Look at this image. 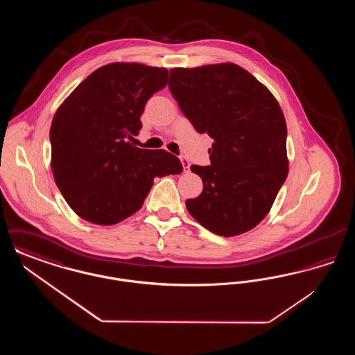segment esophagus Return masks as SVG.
<instances>
[{"mask_svg":"<svg viewBox=\"0 0 355 355\" xmlns=\"http://www.w3.org/2000/svg\"><path fill=\"white\" fill-rule=\"evenodd\" d=\"M181 162H182V166H184V171L187 173V171H190V162L186 159V158H181Z\"/></svg>","mask_w":355,"mask_h":355,"instance_id":"esophagus-1","label":"esophagus"}]
</instances>
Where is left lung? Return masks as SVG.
Wrapping results in <instances>:
<instances>
[{
  "label": "left lung",
  "instance_id": "obj_1",
  "mask_svg": "<svg viewBox=\"0 0 355 355\" xmlns=\"http://www.w3.org/2000/svg\"><path fill=\"white\" fill-rule=\"evenodd\" d=\"M169 89L198 133L214 139L210 165L190 169L202 193L186 201L214 234L239 236L270 211L286 180V121L266 86L236 64L170 70Z\"/></svg>",
  "mask_w": 355,
  "mask_h": 355
}]
</instances>
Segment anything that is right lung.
<instances>
[{
  "label": "right lung",
  "instance_id": "obj_1",
  "mask_svg": "<svg viewBox=\"0 0 355 355\" xmlns=\"http://www.w3.org/2000/svg\"><path fill=\"white\" fill-rule=\"evenodd\" d=\"M168 70L114 62L93 71L54 114L51 170L71 210L109 226L141 209L155 177L180 174L181 161L166 150L132 142L154 93L168 84Z\"/></svg>",
  "mask_w": 355,
  "mask_h": 355
}]
</instances>
